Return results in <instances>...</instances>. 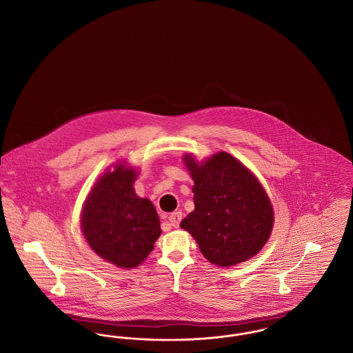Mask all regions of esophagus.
Wrapping results in <instances>:
<instances>
[{
	"label": "esophagus",
	"instance_id": "34e87169",
	"mask_svg": "<svg viewBox=\"0 0 353 353\" xmlns=\"http://www.w3.org/2000/svg\"><path fill=\"white\" fill-rule=\"evenodd\" d=\"M181 221H182V212L181 211H175V212L168 215V222L171 223L172 227H179Z\"/></svg>",
	"mask_w": 353,
	"mask_h": 353
}]
</instances>
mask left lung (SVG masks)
I'll list each match as a JSON object with an SVG mask.
<instances>
[{
    "label": "left lung",
    "mask_w": 353,
    "mask_h": 353,
    "mask_svg": "<svg viewBox=\"0 0 353 353\" xmlns=\"http://www.w3.org/2000/svg\"><path fill=\"white\" fill-rule=\"evenodd\" d=\"M195 208L182 222L204 258L228 267L256 255L274 225L271 202L255 175L227 152L198 165L185 155Z\"/></svg>",
    "instance_id": "8db88e82"
}]
</instances>
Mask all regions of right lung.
<instances>
[{
	"mask_svg": "<svg viewBox=\"0 0 353 353\" xmlns=\"http://www.w3.org/2000/svg\"><path fill=\"white\" fill-rule=\"evenodd\" d=\"M135 178L137 172L123 166L106 172L88 196L81 219L94 252L121 268L141 264L162 232L155 207L132 188Z\"/></svg>",
	"mask_w": 353,
	"mask_h": 353,
	"instance_id": "obj_1",
	"label": "right lung"
}]
</instances>
